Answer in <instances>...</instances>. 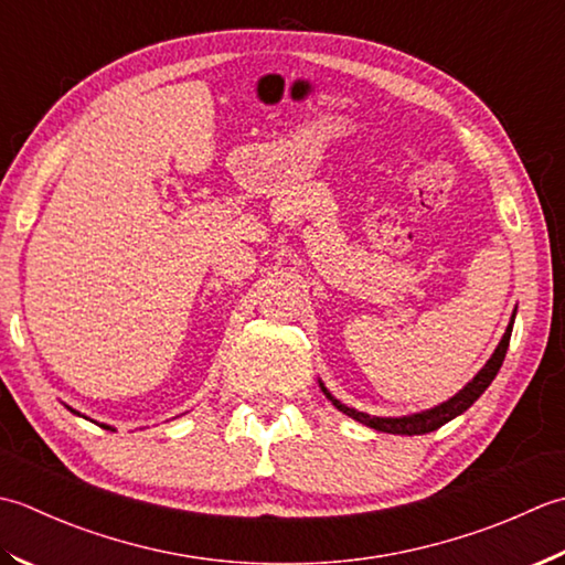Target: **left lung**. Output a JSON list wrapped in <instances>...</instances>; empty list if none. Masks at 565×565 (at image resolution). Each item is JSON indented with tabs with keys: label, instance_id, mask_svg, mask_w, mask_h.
<instances>
[{
	"label": "left lung",
	"instance_id": "obj_1",
	"mask_svg": "<svg viewBox=\"0 0 565 565\" xmlns=\"http://www.w3.org/2000/svg\"><path fill=\"white\" fill-rule=\"evenodd\" d=\"M512 327H514V315L510 319L508 331H504L502 341L498 343V349H494V353L490 355V361L480 367L478 375L470 380V383L463 390H458V393L451 399H446V402H441V405H436V407H431L427 412L407 414V417H371V414L341 405L337 397H331V393L324 387V383H321V380H319V387H321V393H324L331 399L333 407H337L343 414H349V417H353L355 422L365 424V427L377 429V431H387V434H407V436L429 434V431H436L439 427H444L446 422L456 419L458 414H463L482 393H486L488 385L492 383L494 375H498V371H500V365L504 361V353H508Z\"/></svg>",
	"mask_w": 565,
	"mask_h": 565
}]
</instances>
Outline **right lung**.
Wrapping results in <instances>:
<instances>
[{"label":"right lung","mask_w":565,"mask_h":565,"mask_svg":"<svg viewBox=\"0 0 565 565\" xmlns=\"http://www.w3.org/2000/svg\"><path fill=\"white\" fill-rule=\"evenodd\" d=\"M67 409H71V407H67ZM71 412H75V409H71ZM75 414H79V412H75ZM99 427H105V429H111V427H107V424H99ZM114 431V429H111Z\"/></svg>","instance_id":"add662e5"}]
</instances>
